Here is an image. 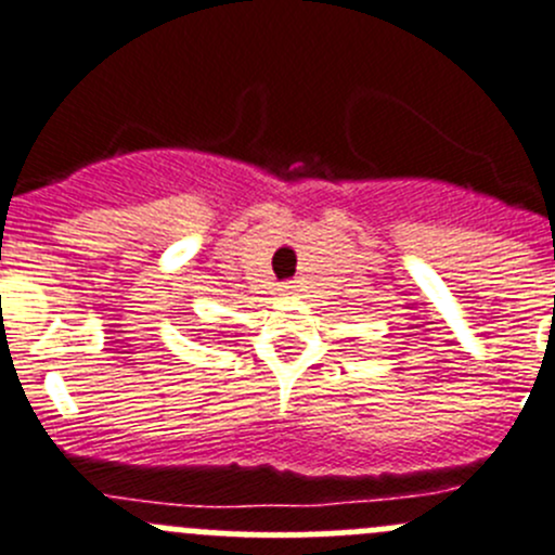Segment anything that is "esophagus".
<instances>
[{
	"instance_id": "obj_1",
	"label": "esophagus",
	"mask_w": 555,
	"mask_h": 555,
	"mask_svg": "<svg viewBox=\"0 0 555 555\" xmlns=\"http://www.w3.org/2000/svg\"><path fill=\"white\" fill-rule=\"evenodd\" d=\"M298 293V282H284L282 284V295H295Z\"/></svg>"
}]
</instances>
